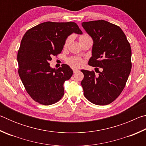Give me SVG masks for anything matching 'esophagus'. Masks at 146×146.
<instances>
[{
	"instance_id": "1",
	"label": "esophagus",
	"mask_w": 146,
	"mask_h": 146,
	"mask_svg": "<svg viewBox=\"0 0 146 146\" xmlns=\"http://www.w3.org/2000/svg\"><path fill=\"white\" fill-rule=\"evenodd\" d=\"M73 73H76V72H77V71H78V69H76V68H74L73 70Z\"/></svg>"
}]
</instances>
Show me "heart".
Listing matches in <instances>:
<instances>
[{
	"label": "heart",
	"instance_id": "b5f03b06",
	"mask_svg": "<svg viewBox=\"0 0 146 146\" xmlns=\"http://www.w3.org/2000/svg\"><path fill=\"white\" fill-rule=\"evenodd\" d=\"M88 37H90V36L86 35H82V36H80V38H79V40H82V39L88 38ZM70 40H71L70 37L68 38L67 40H66V42H65V44H64V46H67L68 44H69V42H70ZM68 62L70 63L71 66H74V67L78 68V67H80V66L82 65L83 61H82V59L78 58V57H72V58H70V59H69Z\"/></svg>",
	"mask_w": 146,
	"mask_h": 146
}]
</instances>
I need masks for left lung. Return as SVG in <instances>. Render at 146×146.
I'll use <instances>...</instances> for the list:
<instances>
[{
	"label": "left lung",
	"instance_id": "8db88e82",
	"mask_svg": "<svg viewBox=\"0 0 146 146\" xmlns=\"http://www.w3.org/2000/svg\"><path fill=\"white\" fill-rule=\"evenodd\" d=\"M82 26L93 39L88 64L102 69L98 76L82 70L84 95L96 105H107L122 92L131 69V49L126 36L115 24L104 20L83 22Z\"/></svg>",
	"mask_w": 146,
	"mask_h": 146
}]
</instances>
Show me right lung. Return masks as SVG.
I'll return each instance as SVG.
<instances>
[{"mask_svg":"<svg viewBox=\"0 0 146 146\" xmlns=\"http://www.w3.org/2000/svg\"><path fill=\"white\" fill-rule=\"evenodd\" d=\"M72 33L82 34L75 23L45 22L27 31L22 39L17 54L19 75L29 96L40 104H53L64 95V84L73 71L67 64L53 69L49 61L61 53Z\"/></svg>","mask_w":146,"mask_h":146,"instance_id":"obj_1","label":"right lung"}]
</instances>
